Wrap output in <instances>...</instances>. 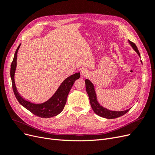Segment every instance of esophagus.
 <instances>
[{
    "mask_svg": "<svg viewBox=\"0 0 155 155\" xmlns=\"http://www.w3.org/2000/svg\"><path fill=\"white\" fill-rule=\"evenodd\" d=\"M88 73H89V72L88 71V70L86 69V68H83V69H82L81 70V76H83V77L87 76H88Z\"/></svg>",
    "mask_w": 155,
    "mask_h": 155,
    "instance_id": "obj_1",
    "label": "esophagus"
}]
</instances>
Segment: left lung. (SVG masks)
Here are the masks:
<instances>
[{
  "instance_id": "obj_1",
  "label": "left lung",
  "mask_w": 155,
  "mask_h": 155,
  "mask_svg": "<svg viewBox=\"0 0 155 155\" xmlns=\"http://www.w3.org/2000/svg\"><path fill=\"white\" fill-rule=\"evenodd\" d=\"M129 42L130 44V45L132 46L133 49L137 51V53L140 57V54L138 50L137 46H136V45L134 43H133V42H131L130 41H129ZM85 81L86 91L88 95L89 100H90V103L92 107V109L94 110V112L98 116L103 117V118H107V119H114L124 115L125 114L127 113V112H129V110L130 109H129L124 111H112L105 109L104 107H103L99 104V103H98L97 101L96 94L94 91V88L93 84L89 81L88 79H85Z\"/></svg>"
}]
</instances>
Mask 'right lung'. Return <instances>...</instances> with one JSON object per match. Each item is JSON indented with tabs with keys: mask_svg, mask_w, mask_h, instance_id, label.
Wrapping results in <instances>:
<instances>
[{
	"mask_svg": "<svg viewBox=\"0 0 155 155\" xmlns=\"http://www.w3.org/2000/svg\"><path fill=\"white\" fill-rule=\"evenodd\" d=\"M19 45L17 48L13 61L11 64L10 76L12 82V88L17 100L19 104L25 107L26 109L30 111L34 114L41 117V118H48L58 115L63 110L65 104L67 103V98L70 89L72 87L75 81L80 78V73H76L67 78L61 84L57 91L48 101L41 104H36L27 101L23 98L17 91L16 86L14 80V74L17 66V55Z\"/></svg>",
	"mask_w": 155,
	"mask_h": 155,
	"instance_id": "1",
	"label": "right lung"
}]
</instances>
